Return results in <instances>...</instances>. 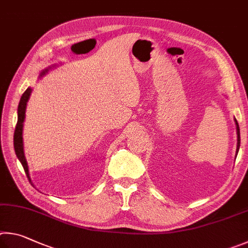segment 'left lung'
<instances>
[{"mask_svg": "<svg viewBox=\"0 0 248 248\" xmlns=\"http://www.w3.org/2000/svg\"><path fill=\"white\" fill-rule=\"evenodd\" d=\"M234 122H235V125H236V135H237V146H236V155L238 153V149H240V145H241V137H240V127H238V123L236 119H234ZM235 155V157H236Z\"/></svg>", "mask_w": 248, "mask_h": 248, "instance_id": "left-lung-1", "label": "left lung"}]
</instances>
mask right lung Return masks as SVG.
I'll return each mask as SVG.
<instances>
[{"mask_svg": "<svg viewBox=\"0 0 248 248\" xmlns=\"http://www.w3.org/2000/svg\"><path fill=\"white\" fill-rule=\"evenodd\" d=\"M56 65H52V66L47 67L46 69H43V71L40 73V75H39V78H41L47 74V72L50 71L52 67H55ZM31 91L32 88L31 87H28L27 89H26L25 93H23L20 98V101L18 104V108H17V124H16V128H15V133H14V149H15V153L17 158L21 163V166H23L24 170L26 175L30 180V176H29V170H28V164H27V160L25 158V153H24V140H23V127H24V121H25V114H26V107H27V102L30 98V94H31Z\"/></svg>", "mask_w": 248, "mask_h": 248, "instance_id": "1", "label": "right lung"}]
</instances>
